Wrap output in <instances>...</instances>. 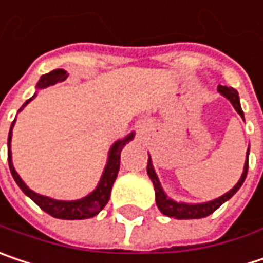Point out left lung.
<instances>
[{"label":"left lung","mask_w":263,"mask_h":263,"mask_svg":"<svg viewBox=\"0 0 263 263\" xmlns=\"http://www.w3.org/2000/svg\"><path fill=\"white\" fill-rule=\"evenodd\" d=\"M218 91L227 98L230 101V104L233 105V108L236 109V112L244 119V112L241 109V104H239V96H238V91L232 87H226V85H218ZM249 152H250V147L247 151V161L244 164V172L241 175V179L238 180V183L230 190L227 191L226 194H223L221 197L215 199V200H211V202L206 203H197V204H191V203H182V202H175L172 200L170 197H167V194L164 193L159 179L156 176L155 170H154V165H152V159L149 156V161H147V175L151 180L154 182V188H155V200L158 209L167 215V217H175L178 220H191V218H203V217H208L211 215L214 211H217L221 204L227 202L239 188L241 185L244 183L246 176H247V172H249Z\"/></svg>","instance_id":"1"}]
</instances>
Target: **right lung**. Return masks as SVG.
<instances>
[{"instance_id":"right-lung-1","label":"right lung","mask_w":263,"mask_h":263,"mask_svg":"<svg viewBox=\"0 0 263 263\" xmlns=\"http://www.w3.org/2000/svg\"><path fill=\"white\" fill-rule=\"evenodd\" d=\"M67 78V72L64 69H55L46 75H43L39 83H37L36 88L37 90H42L45 87H49V85H54V84L64 81ZM37 93H34L33 98H30L22 107H27L30 101H33L36 98ZM19 109V111H21ZM14 122L16 119L13 120L12 126H10V132H9V141H7V158H9V167H10V172H12L13 179L16 180V183L19 185V188L36 203L40 209H43L45 212H48L49 215L55 217V218H61V220H84V218H91L95 217L96 214H99L104 206L107 204L109 200V194H111V188H112V183L117 178V173H119V168H120V152L122 149L125 147L126 143H129L132 138H134V132H131L129 135H126L123 140H117L111 149H109V154H108V161L105 168H104V173H102V178L99 180L96 190L93 193H90L88 196H85L80 200H70V202H66V200H54L51 197H45V196H40L34 193L33 190H30L25 182L21 179V176L16 173L14 167H13L12 162V151H10V143H12V131L13 126H14Z\"/></svg>"}]
</instances>
